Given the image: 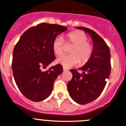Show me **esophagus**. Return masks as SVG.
Listing matches in <instances>:
<instances>
[{"label": "esophagus", "mask_w": 126, "mask_h": 126, "mask_svg": "<svg viewBox=\"0 0 126 126\" xmlns=\"http://www.w3.org/2000/svg\"><path fill=\"white\" fill-rule=\"evenodd\" d=\"M63 71H64V72H66V71H68V69L66 68L63 67Z\"/></svg>", "instance_id": "obj_1"}]
</instances>
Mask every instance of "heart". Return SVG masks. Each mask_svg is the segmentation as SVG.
<instances>
[{
	"mask_svg": "<svg viewBox=\"0 0 126 126\" xmlns=\"http://www.w3.org/2000/svg\"><path fill=\"white\" fill-rule=\"evenodd\" d=\"M88 37L84 32L80 30L72 32L66 37V44L72 46L69 55H65L57 59L56 63L63 66L70 68L79 63L80 60L84 63L91 58L93 54V47L87 42ZM65 43L61 36H58L52 42V51L59 56L63 54Z\"/></svg>",
	"mask_w": 126,
	"mask_h": 126,
	"instance_id": "1",
	"label": "heart"
}]
</instances>
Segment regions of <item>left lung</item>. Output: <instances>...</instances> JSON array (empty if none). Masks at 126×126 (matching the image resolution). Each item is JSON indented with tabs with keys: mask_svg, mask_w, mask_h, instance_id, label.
Returning <instances> with one entry per match:
<instances>
[{
	"mask_svg": "<svg viewBox=\"0 0 126 126\" xmlns=\"http://www.w3.org/2000/svg\"><path fill=\"white\" fill-rule=\"evenodd\" d=\"M90 35L93 42L91 58L82 67L71 69L72 79L67 84L72 99L80 105L89 103L98 98L107 84L111 71L110 51L105 40L94 31L85 27H76Z\"/></svg>",
	"mask_w": 126,
	"mask_h": 126,
	"instance_id": "left-lung-1",
	"label": "left lung"
}]
</instances>
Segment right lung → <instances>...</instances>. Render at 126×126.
<instances>
[{
    "label": "right lung",
    "mask_w": 126,
    "mask_h": 126,
    "mask_svg": "<svg viewBox=\"0 0 126 126\" xmlns=\"http://www.w3.org/2000/svg\"><path fill=\"white\" fill-rule=\"evenodd\" d=\"M66 30L62 25L42 23L25 31L15 46L12 62L13 76L21 93L30 100L38 102L48 98L54 80L63 72L60 64L46 72L41 69L55 60L52 42Z\"/></svg>",
    "instance_id": "add662e5"
}]
</instances>
